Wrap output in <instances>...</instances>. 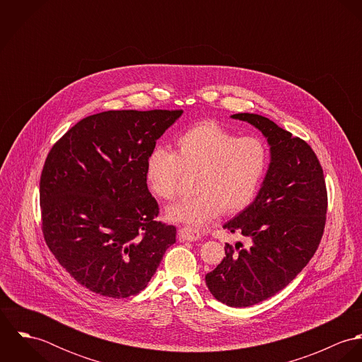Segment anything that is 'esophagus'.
I'll return each mask as SVG.
<instances>
[{
  "label": "esophagus",
  "mask_w": 362,
  "mask_h": 362,
  "mask_svg": "<svg viewBox=\"0 0 362 362\" xmlns=\"http://www.w3.org/2000/svg\"><path fill=\"white\" fill-rule=\"evenodd\" d=\"M178 235L182 241H198L201 240V233L191 228V227H182L178 230Z\"/></svg>",
  "instance_id": "1"
}]
</instances>
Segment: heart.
Wrapping results in <instances>:
<instances>
[{"label":"heart","mask_w":362,"mask_h":362,"mask_svg":"<svg viewBox=\"0 0 362 362\" xmlns=\"http://www.w3.org/2000/svg\"><path fill=\"white\" fill-rule=\"evenodd\" d=\"M266 148L255 136L233 134L213 121L201 122L175 141V152L156 148L146 160V180L156 195L173 201L184 174L195 175V197L168 207L167 218L204 227L221 211L248 206L262 182Z\"/></svg>","instance_id":"1"}]
</instances>
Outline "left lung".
Instances as JSON below:
<instances>
[{"instance_id":"obj_1","label":"left lung","mask_w":362,"mask_h":362,"mask_svg":"<svg viewBox=\"0 0 362 362\" xmlns=\"http://www.w3.org/2000/svg\"><path fill=\"white\" fill-rule=\"evenodd\" d=\"M231 117L258 128L270 145L258 197L223 226L248 245L226 244V257L206 274L216 300L241 308L273 297L307 266L323 235L327 191L322 165L305 141L258 114Z\"/></svg>"}]
</instances>
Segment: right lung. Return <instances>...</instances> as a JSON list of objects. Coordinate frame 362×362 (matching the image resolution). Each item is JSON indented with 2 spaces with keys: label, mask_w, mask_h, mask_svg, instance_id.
I'll list each match as a JSON object with an SVG mask.
<instances>
[{
  "label": "right lung",
  "mask_w": 362,
  "mask_h": 362,
  "mask_svg": "<svg viewBox=\"0 0 362 362\" xmlns=\"http://www.w3.org/2000/svg\"><path fill=\"white\" fill-rule=\"evenodd\" d=\"M182 110H111L89 115L59 138L40 177L42 231L59 264L90 291L141 293L175 243L157 221L146 160Z\"/></svg>",
  "instance_id": "add662e5"
}]
</instances>
